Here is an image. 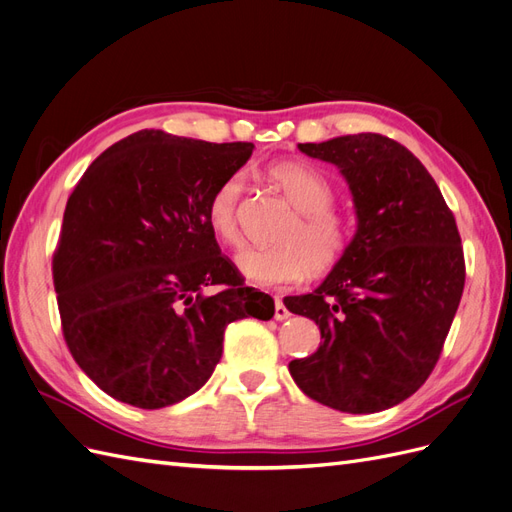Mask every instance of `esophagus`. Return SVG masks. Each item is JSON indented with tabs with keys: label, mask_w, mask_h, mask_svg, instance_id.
<instances>
[{
	"label": "esophagus",
	"mask_w": 512,
	"mask_h": 512,
	"mask_svg": "<svg viewBox=\"0 0 512 512\" xmlns=\"http://www.w3.org/2000/svg\"><path fill=\"white\" fill-rule=\"evenodd\" d=\"M289 315H291V312L287 310V306L283 304V300L276 298V300H274V319H276V321H285V319H289Z\"/></svg>",
	"instance_id": "obj_1"
}]
</instances>
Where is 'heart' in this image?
Wrapping results in <instances>:
<instances>
[{"instance_id":"1","label":"heart","mask_w":512,"mask_h":512,"mask_svg":"<svg viewBox=\"0 0 512 512\" xmlns=\"http://www.w3.org/2000/svg\"><path fill=\"white\" fill-rule=\"evenodd\" d=\"M298 214L283 227L278 246L246 249L238 255V270L259 287L298 285L315 270L329 272L346 257L353 242V223L334 208L336 187L319 170L304 163H276L268 170ZM244 172H232L214 187L206 202V223L225 246L242 244Z\"/></svg>"}]
</instances>
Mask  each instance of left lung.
<instances>
[{
  "label": "left lung",
  "mask_w": 512,
  "mask_h": 512,
  "mask_svg": "<svg viewBox=\"0 0 512 512\" xmlns=\"http://www.w3.org/2000/svg\"><path fill=\"white\" fill-rule=\"evenodd\" d=\"M340 168L357 210L351 249L312 293L285 306L315 321L321 346L289 372L308 395L342 412H378L410 398L432 374L466 283L451 208L406 146L381 134L298 144Z\"/></svg>",
  "instance_id": "obj_1"
}]
</instances>
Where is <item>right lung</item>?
<instances>
[{"label":"right lung","mask_w":512,"mask_h":512,"mask_svg":"<svg viewBox=\"0 0 512 512\" xmlns=\"http://www.w3.org/2000/svg\"><path fill=\"white\" fill-rule=\"evenodd\" d=\"M144 129L97 157L74 187L53 253L63 338L114 400L155 410L200 389L225 327L274 317L206 223V202L253 153ZM217 284V294L206 286Z\"/></svg>","instance_id":"add662e5"}]
</instances>
